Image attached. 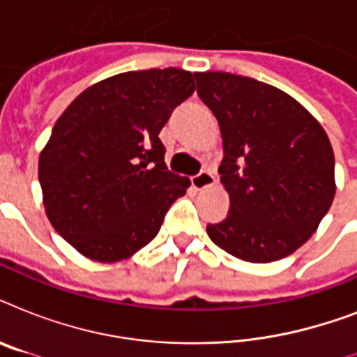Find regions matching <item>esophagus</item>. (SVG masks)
Instances as JSON below:
<instances>
[{
  "mask_svg": "<svg viewBox=\"0 0 357 357\" xmlns=\"http://www.w3.org/2000/svg\"><path fill=\"white\" fill-rule=\"evenodd\" d=\"M190 183H192V187H195L196 190H204L215 183V176H213V172H209V170H202L200 174L192 176Z\"/></svg>",
  "mask_w": 357,
  "mask_h": 357,
  "instance_id": "esophagus-1",
  "label": "esophagus"
}]
</instances>
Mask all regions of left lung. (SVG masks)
<instances>
[{
    "label": "left lung",
    "mask_w": 357,
    "mask_h": 357,
    "mask_svg": "<svg viewBox=\"0 0 357 357\" xmlns=\"http://www.w3.org/2000/svg\"><path fill=\"white\" fill-rule=\"evenodd\" d=\"M196 92L217 116L220 181L229 213L207 235L250 263L291 255L315 234L335 196V159L322 126L276 86L228 72H196Z\"/></svg>",
    "instance_id": "1"
}]
</instances>
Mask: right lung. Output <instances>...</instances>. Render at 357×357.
Masks as SVG:
<instances>
[{
  "label": "right lung",
  "mask_w": 357,
  "mask_h": 357,
  "mask_svg": "<svg viewBox=\"0 0 357 357\" xmlns=\"http://www.w3.org/2000/svg\"><path fill=\"white\" fill-rule=\"evenodd\" d=\"M192 92L187 70L126 72L89 86L59 116L38 181L50 222L79 254L114 263L159 234L189 187L165 165L159 133Z\"/></svg>",
  "instance_id": "add662e5"
}]
</instances>
